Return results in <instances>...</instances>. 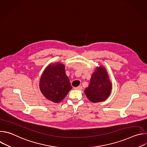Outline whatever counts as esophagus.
Masks as SVG:
<instances>
[{
    "instance_id": "obj_1",
    "label": "esophagus",
    "mask_w": 147,
    "mask_h": 147,
    "mask_svg": "<svg viewBox=\"0 0 147 147\" xmlns=\"http://www.w3.org/2000/svg\"><path fill=\"white\" fill-rule=\"evenodd\" d=\"M74 89L75 90H81L82 89V87L81 86H78L77 87H74Z\"/></svg>"
}]
</instances>
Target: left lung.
I'll return each mask as SVG.
<instances>
[{
  "mask_svg": "<svg viewBox=\"0 0 147 147\" xmlns=\"http://www.w3.org/2000/svg\"><path fill=\"white\" fill-rule=\"evenodd\" d=\"M112 84L105 69L97 68L92 75L90 83L86 88L85 93L89 100L92 102H99L105 100L110 95Z\"/></svg>",
  "mask_w": 147,
  "mask_h": 147,
  "instance_id": "left-lung-1",
  "label": "left lung"
}]
</instances>
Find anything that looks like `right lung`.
Here are the masks:
<instances>
[{"mask_svg": "<svg viewBox=\"0 0 147 147\" xmlns=\"http://www.w3.org/2000/svg\"><path fill=\"white\" fill-rule=\"evenodd\" d=\"M39 84L42 94L56 103L63 99L72 88L65 66L61 64L48 66L40 78Z\"/></svg>", "mask_w": 147, "mask_h": 147, "instance_id": "1", "label": "right lung"}]
</instances>
